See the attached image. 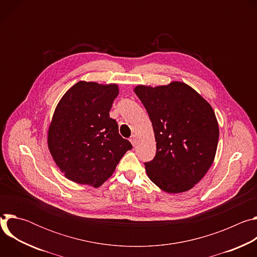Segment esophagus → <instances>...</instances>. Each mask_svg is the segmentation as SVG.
<instances>
[{
  "instance_id": "34e87169",
  "label": "esophagus",
  "mask_w": 257,
  "mask_h": 257,
  "mask_svg": "<svg viewBox=\"0 0 257 257\" xmlns=\"http://www.w3.org/2000/svg\"><path fill=\"white\" fill-rule=\"evenodd\" d=\"M130 141H131L132 145H133V146H135V145H136V143H137V137H136V135H132V136H131V138H130Z\"/></svg>"
}]
</instances>
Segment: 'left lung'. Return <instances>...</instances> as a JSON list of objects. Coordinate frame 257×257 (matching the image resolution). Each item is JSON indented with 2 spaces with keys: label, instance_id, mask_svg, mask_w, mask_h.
Returning a JSON list of instances; mask_svg holds the SVG:
<instances>
[{
  "label": "left lung",
  "instance_id": "obj_1",
  "mask_svg": "<svg viewBox=\"0 0 257 257\" xmlns=\"http://www.w3.org/2000/svg\"><path fill=\"white\" fill-rule=\"evenodd\" d=\"M153 123L157 153L144 163L149 178L168 193L191 189L216 153L218 125L210 104L183 82L134 89Z\"/></svg>",
  "mask_w": 257,
  "mask_h": 257
}]
</instances>
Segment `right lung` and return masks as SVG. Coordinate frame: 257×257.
Masks as SVG:
<instances>
[{
  "instance_id": "obj_1",
  "label": "right lung",
  "mask_w": 257,
  "mask_h": 257,
  "mask_svg": "<svg viewBox=\"0 0 257 257\" xmlns=\"http://www.w3.org/2000/svg\"><path fill=\"white\" fill-rule=\"evenodd\" d=\"M118 93L117 84L79 81L59 101L48 144L55 163L68 179L98 187L132 149L130 141L119 134L116 120L109 117Z\"/></svg>"
}]
</instances>
